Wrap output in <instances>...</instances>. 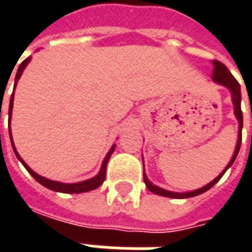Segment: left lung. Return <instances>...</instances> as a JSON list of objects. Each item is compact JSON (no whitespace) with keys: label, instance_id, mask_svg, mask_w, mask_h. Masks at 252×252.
Returning <instances> with one entry per match:
<instances>
[{"label":"left lung","instance_id":"8db88e82","mask_svg":"<svg viewBox=\"0 0 252 252\" xmlns=\"http://www.w3.org/2000/svg\"><path fill=\"white\" fill-rule=\"evenodd\" d=\"M213 74H212V78H213V81L217 83H220L222 86H225L231 90V93H232V101H233V105H235V115L238 117L239 120V137H238V144H236V150H235V153H233V157L232 159L229 160V163L227 164V167L224 169L221 174L219 175L217 178L209 182L208 185L204 186V188H201V189H197V190H193V191H189V193H174V191H169V190H164V189H160L158 186L153 185L150 181H148L147 175L143 174V180H144V184L147 186V189L150 191H153L155 194H159V195H163V197H170V198H189V197H194V195H198L201 193H204L206 190H209L212 186H215L220 181L224 173L227 171L228 167H231L233 163V160L236 159V155H238L239 150H240V143H242V126H243V113H242V108H240V99H242V94H240V85L239 82L235 79L231 71L228 70L227 66L221 63L220 61H213Z\"/></svg>","mask_w":252,"mask_h":252}]
</instances>
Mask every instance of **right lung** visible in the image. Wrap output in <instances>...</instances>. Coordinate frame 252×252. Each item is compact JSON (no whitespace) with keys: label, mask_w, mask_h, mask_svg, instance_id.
I'll return each mask as SVG.
<instances>
[{"label":"right lung","mask_w":252,"mask_h":252,"mask_svg":"<svg viewBox=\"0 0 252 252\" xmlns=\"http://www.w3.org/2000/svg\"><path fill=\"white\" fill-rule=\"evenodd\" d=\"M31 61V58H27L24 62H21V64L19 66V70H17V74H16V79H14V82L17 83V81L20 79L21 77V74L24 71L25 66L28 64V62ZM13 97L14 94L10 95V102H9V116L12 115V108H13ZM10 142H12V147H13V151L16 154V157L19 159L21 163L24 164V167L28 170V173H30L33 178H35L39 184H41L43 186H46L47 189L50 190H54V191H61V193H85V191H89V190H93V189H97L98 186L102 185V182L105 180V175H106V164H108V160H109L110 155L112 153L115 151V146L110 148V151L106 154V158L104 159V162H102V166H101V170H99L98 175H95L94 178L92 180H88V181H83V182H78V184H62V182H55V181H51V180H47L44 177H41V175L36 174L33 170H31L28 167V164L25 163L23 159L20 158V155L17 154L16 151V148H14V144H13V140H12V135H10Z\"/></svg>","instance_id":"obj_1"}]
</instances>
